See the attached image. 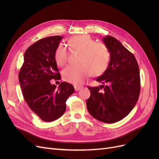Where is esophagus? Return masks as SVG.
<instances>
[{
	"label": "esophagus",
	"instance_id": "obj_1",
	"mask_svg": "<svg viewBox=\"0 0 159 159\" xmlns=\"http://www.w3.org/2000/svg\"><path fill=\"white\" fill-rule=\"evenodd\" d=\"M82 88H83V86H81V85H74V88H75V90L76 91H79L80 89H81Z\"/></svg>",
	"mask_w": 159,
	"mask_h": 159
}]
</instances>
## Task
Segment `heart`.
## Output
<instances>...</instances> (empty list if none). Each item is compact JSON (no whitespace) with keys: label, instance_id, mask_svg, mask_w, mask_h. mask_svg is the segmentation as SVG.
I'll return each instance as SVG.
<instances>
[{"label":"heart","instance_id":"1","mask_svg":"<svg viewBox=\"0 0 159 159\" xmlns=\"http://www.w3.org/2000/svg\"><path fill=\"white\" fill-rule=\"evenodd\" d=\"M71 51L79 52L77 65L68 66L62 71L65 81L74 84H80L93 74L100 75L106 70L110 59L107 46L103 43L95 42L88 35H78L68 41ZM68 51L63 44L57 46L54 58L57 65L64 66L68 58Z\"/></svg>","mask_w":159,"mask_h":159}]
</instances>
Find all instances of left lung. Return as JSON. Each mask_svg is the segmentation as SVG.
<instances>
[{
  "label": "left lung",
  "instance_id": "1",
  "mask_svg": "<svg viewBox=\"0 0 159 159\" xmlns=\"http://www.w3.org/2000/svg\"><path fill=\"white\" fill-rule=\"evenodd\" d=\"M110 53L107 69L96 81L104 85L88 87L90 97L86 102L91 116L99 121L113 123L131 111L140 94V72L135 57L117 39L102 38Z\"/></svg>",
  "mask_w": 159,
  "mask_h": 159
}]
</instances>
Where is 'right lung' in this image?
I'll return each mask as SVG.
<instances>
[{"instance_id": "1", "label": "right lung", "mask_w": 159, "mask_h": 159, "mask_svg": "<svg viewBox=\"0 0 159 159\" xmlns=\"http://www.w3.org/2000/svg\"><path fill=\"white\" fill-rule=\"evenodd\" d=\"M60 36L46 37L26 50L24 63L18 74L23 97L34 113L42 120L50 122L60 118L66 109V102L74 92L71 84L61 82L58 88L52 79L60 80L54 53Z\"/></svg>"}]
</instances>
